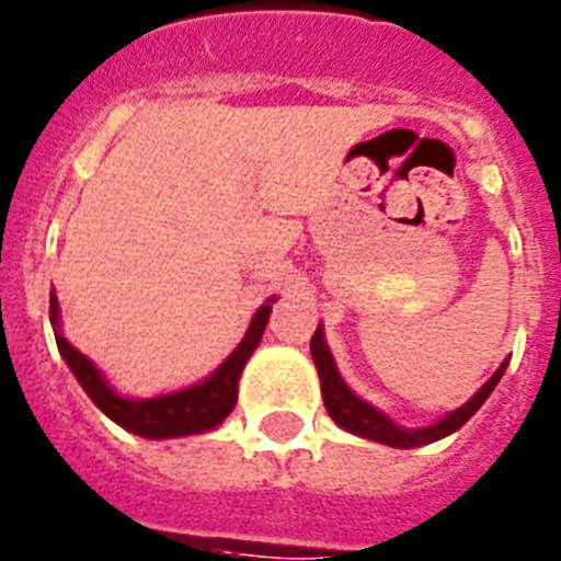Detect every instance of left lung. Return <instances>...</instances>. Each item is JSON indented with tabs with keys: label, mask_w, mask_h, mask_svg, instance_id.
<instances>
[{
	"label": "left lung",
	"mask_w": 561,
	"mask_h": 561,
	"mask_svg": "<svg viewBox=\"0 0 561 561\" xmlns=\"http://www.w3.org/2000/svg\"><path fill=\"white\" fill-rule=\"evenodd\" d=\"M311 358L317 364V373H320V387H322V400H325V409L331 414L333 423L339 428L351 431V434L364 436V439L381 442V445H389V448H400V450H411V448H423V445H431L436 439H445L454 431H459L467 420L476 414V411L484 405V400L490 398L492 389L497 387V381L503 378L508 367V358H503L501 367L492 373L490 381L479 389V392L472 394L465 405H459L456 411L445 414L436 423L423 425V428H403L394 420H389L383 411L375 409L373 403H367L364 398H358L344 378L339 375L336 362H333V353L325 342V331L322 325H317L314 336H311Z\"/></svg>",
	"instance_id": "left-lung-1"
}]
</instances>
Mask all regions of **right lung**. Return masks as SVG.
<instances>
[{
    "label": "right lung",
    "mask_w": 561,
    "mask_h": 561,
    "mask_svg": "<svg viewBox=\"0 0 561 561\" xmlns=\"http://www.w3.org/2000/svg\"><path fill=\"white\" fill-rule=\"evenodd\" d=\"M272 302H275V297H270L255 311L239 347L208 378L186 389L156 394V398H127V394L116 392L107 383V378L96 369V364L89 356H82L60 331V306L55 291H49V322L55 328V342H58L60 356H64L80 387L85 389V394L94 400V405L105 417H111L113 423L122 425L130 434L147 436V439H174V436H194L214 431L233 411L236 398H239L241 369L250 362L261 336H264Z\"/></svg>",
    "instance_id": "right-lung-1"
}]
</instances>
